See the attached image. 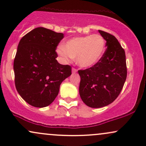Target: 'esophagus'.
<instances>
[{"label": "esophagus", "instance_id": "obj_1", "mask_svg": "<svg viewBox=\"0 0 146 146\" xmlns=\"http://www.w3.org/2000/svg\"><path fill=\"white\" fill-rule=\"evenodd\" d=\"M77 71H78V70H77L76 68H72V73H77Z\"/></svg>", "mask_w": 146, "mask_h": 146}]
</instances>
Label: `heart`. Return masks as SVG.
Masks as SVG:
<instances>
[{
	"label": "heart",
	"mask_w": 146,
	"mask_h": 146,
	"mask_svg": "<svg viewBox=\"0 0 146 146\" xmlns=\"http://www.w3.org/2000/svg\"><path fill=\"white\" fill-rule=\"evenodd\" d=\"M106 50V42L99 34L75 37L57 48V53L64 62L75 58L80 66L88 68L101 60Z\"/></svg>",
	"instance_id": "heart-1"
}]
</instances>
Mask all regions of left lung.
Instances as JSON below:
<instances>
[{
    "label": "left lung",
    "mask_w": 146,
    "mask_h": 146,
    "mask_svg": "<svg viewBox=\"0 0 146 146\" xmlns=\"http://www.w3.org/2000/svg\"><path fill=\"white\" fill-rule=\"evenodd\" d=\"M99 32L106 41V50L96 64L78 71L80 98L91 108H102L115 101L127 77L124 49L113 35L101 30Z\"/></svg>",
    "instance_id": "obj_1"
}]
</instances>
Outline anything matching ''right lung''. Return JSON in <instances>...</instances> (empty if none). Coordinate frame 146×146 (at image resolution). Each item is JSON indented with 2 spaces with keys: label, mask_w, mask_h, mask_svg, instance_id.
<instances>
[{
  "label": "right lung",
  "mask_w": 146,
  "mask_h": 146,
  "mask_svg": "<svg viewBox=\"0 0 146 146\" xmlns=\"http://www.w3.org/2000/svg\"><path fill=\"white\" fill-rule=\"evenodd\" d=\"M64 38L44 27H38L21 38L14 61L15 85L21 98L37 108L50 105L60 86L71 75L69 65L57 61V46Z\"/></svg>",
  "instance_id": "1"
}]
</instances>
